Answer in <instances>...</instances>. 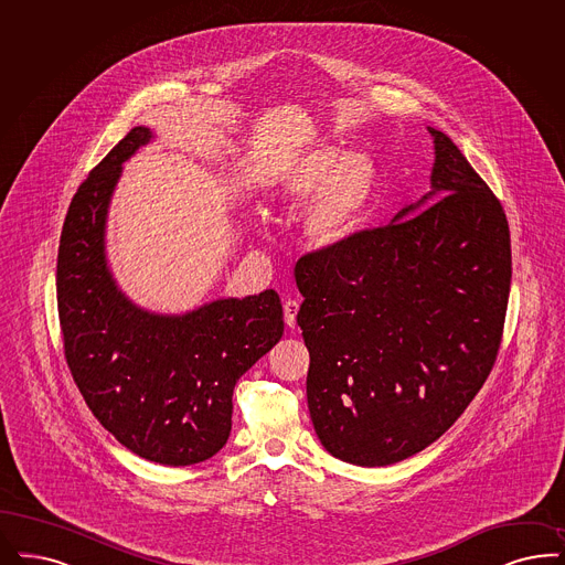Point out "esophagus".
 Here are the masks:
<instances>
[{
	"mask_svg": "<svg viewBox=\"0 0 565 565\" xmlns=\"http://www.w3.org/2000/svg\"><path fill=\"white\" fill-rule=\"evenodd\" d=\"M297 312H299V301H295V299L285 301V322H287V327H289V329H295V318H297Z\"/></svg>",
	"mask_w": 565,
	"mask_h": 565,
	"instance_id": "esophagus-1",
	"label": "esophagus"
}]
</instances>
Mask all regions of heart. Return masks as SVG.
<instances>
[{"mask_svg": "<svg viewBox=\"0 0 565 565\" xmlns=\"http://www.w3.org/2000/svg\"><path fill=\"white\" fill-rule=\"evenodd\" d=\"M376 169L366 152H339L333 147L310 150L295 161L282 180L280 203L301 207L308 201L306 236L313 247L334 249L360 226L375 190Z\"/></svg>", "mask_w": 565, "mask_h": 565, "instance_id": "obj_1", "label": "heart"}]
</instances>
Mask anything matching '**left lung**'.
<instances>
[{
  "label": "left lung",
  "instance_id": "obj_1",
  "mask_svg": "<svg viewBox=\"0 0 565 565\" xmlns=\"http://www.w3.org/2000/svg\"><path fill=\"white\" fill-rule=\"evenodd\" d=\"M429 131L427 196L392 224L295 264L313 429L334 459L360 467L434 444L480 392L501 348L509 222L457 145Z\"/></svg>",
  "mask_w": 565,
  "mask_h": 565
}]
</instances>
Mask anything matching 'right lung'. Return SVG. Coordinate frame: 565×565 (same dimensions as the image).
<instances>
[{"instance_id": "obj_1", "label": "right lung", "mask_w": 565, "mask_h": 565, "mask_svg": "<svg viewBox=\"0 0 565 565\" xmlns=\"http://www.w3.org/2000/svg\"><path fill=\"white\" fill-rule=\"evenodd\" d=\"M150 138L134 127L75 192L56 299L64 358L94 417L134 455L186 467L224 448L234 385L280 341L285 322L273 289L184 316L145 312L117 289L106 268V210L121 163Z\"/></svg>"}]
</instances>
